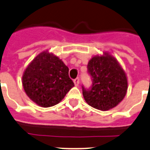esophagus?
I'll use <instances>...</instances> for the list:
<instances>
[{
    "label": "esophagus",
    "instance_id": "1",
    "mask_svg": "<svg viewBox=\"0 0 150 150\" xmlns=\"http://www.w3.org/2000/svg\"><path fill=\"white\" fill-rule=\"evenodd\" d=\"M74 83H75V86H79V78H76V79H74Z\"/></svg>",
    "mask_w": 150,
    "mask_h": 150
}]
</instances>
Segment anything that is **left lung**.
<instances>
[{
  "mask_svg": "<svg viewBox=\"0 0 150 150\" xmlns=\"http://www.w3.org/2000/svg\"><path fill=\"white\" fill-rule=\"evenodd\" d=\"M87 69L92 84L89 88L81 86L86 103L102 111L116 106L128 88L126 73L116 59L108 54L95 56L88 62Z\"/></svg>",
  "mask_w": 150,
  "mask_h": 150,
  "instance_id": "left-lung-1",
  "label": "left lung"
}]
</instances>
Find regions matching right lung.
Listing matches in <instances>:
<instances>
[{"instance_id": "1", "label": "right lung", "mask_w": 150, "mask_h": 150, "mask_svg": "<svg viewBox=\"0 0 150 150\" xmlns=\"http://www.w3.org/2000/svg\"><path fill=\"white\" fill-rule=\"evenodd\" d=\"M69 68L58 57L44 52L27 67L22 84L27 96L40 106L50 107L62 100L74 85Z\"/></svg>"}]
</instances>
